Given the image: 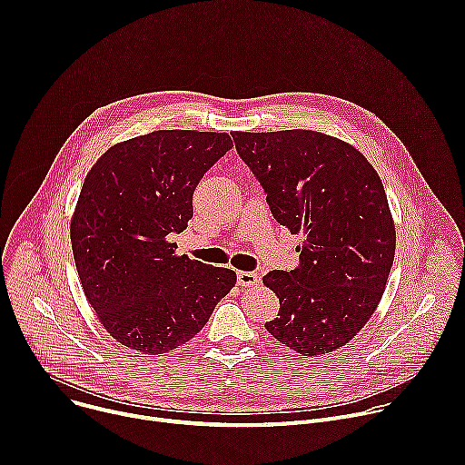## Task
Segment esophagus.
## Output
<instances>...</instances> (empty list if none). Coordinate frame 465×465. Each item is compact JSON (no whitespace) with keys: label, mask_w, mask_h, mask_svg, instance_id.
<instances>
[{"label":"esophagus","mask_w":465,"mask_h":465,"mask_svg":"<svg viewBox=\"0 0 465 465\" xmlns=\"http://www.w3.org/2000/svg\"><path fill=\"white\" fill-rule=\"evenodd\" d=\"M237 283L241 287H252L259 283V276L255 272H237Z\"/></svg>","instance_id":"esophagus-1"}]
</instances>
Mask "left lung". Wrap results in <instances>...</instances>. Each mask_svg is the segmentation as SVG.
Segmentation results:
<instances>
[{
  "mask_svg": "<svg viewBox=\"0 0 465 465\" xmlns=\"http://www.w3.org/2000/svg\"><path fill=\"white\" fill-rule=\"evenodd\" d=\"M274 219L303 233L300 264L262 283L280 298L269 333L302 355L348 344L377 309L395 253L382 182L351 145L314 130L232 132Z\"/></svg>",
  "mask_w": 465,
  "mask_h": 465,
  "instance_id": "1",
  "label": "left lung"
}]
</instances>
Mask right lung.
Masks as SVG:
<instances>
[{
	"label": "right lung",
	"instance_id": "add662e5",
	"mask_svg": "<svg viewBox=\"0 0 465 465\" xmlns=\"http://www.w3.org/2000/svg\"><path fill=\"white\" fill-rule=\"evenodd\" d=\"M233 147L228 134L156 130L108 149L72 219L75 267L90 305L123 346L147 355L189 342L235 285V272L176 255L193 191Z\"/></svg>",
	"mask_w": 465,
	"mask_h": 465
}]
</instances>
